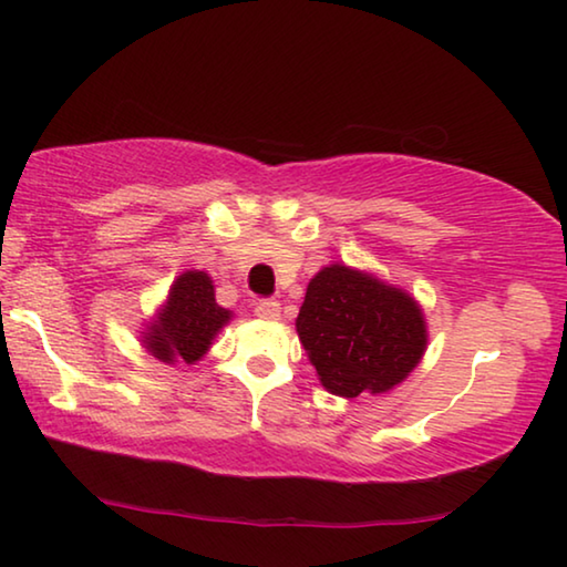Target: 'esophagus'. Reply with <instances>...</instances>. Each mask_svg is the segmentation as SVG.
<instances>
[{"label": "esophagus", "instance_id": "esophagus-1", "mask_svg": "<svg viewBox=\"0 0 567 567\" xmlns=\"http://www.w3.org/2000/svg\"><path fill=\"white\" fill-rule=\"evenodd\" d=\"M255 315L260 320H280V302H277V300H260L255 305Z\"/></svg>", "mask_w": 567, "mask_h": 567}]
</instances>
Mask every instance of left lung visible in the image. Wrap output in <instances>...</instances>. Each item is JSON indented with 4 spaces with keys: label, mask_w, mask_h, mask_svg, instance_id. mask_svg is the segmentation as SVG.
Instances as JSON below:
<instances>
[{
    "label": "left lung",
    "mask_w": 567,
    "mask_h": 567,
    "mask_svg": "<svg viewBox=\"0 0 567 567\" xmlns=\"http://www.w3.org/2000/svg\"><path fill=\"white\" fill-rule=\"evenodd\" d=\"M297 334L332 395L385 392L425 350L420 307L398 287L350 267H324L307 285Z\"/></svg>",
    "instance_id": "8db88e82"
}]
</instances>
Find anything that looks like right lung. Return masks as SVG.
<instances>
[{
	"label": "right lung",
	"instance_id": "1",
	"mask_svg": "<svg viewBox=\"0 0 567 567\" xmlns=\"http://www.w3.org/2000/svg\"><path fill=\"white\" fill-rule=\"evenodd\" d=\"M227 320L229 312L215 302L213 280L205 272H185L172 285L165 310L145 342L162 362L192 364L203 358Z\"/></svg>",
	"mask_w": 567,
	"mask_h": 567
}]
</instances>
